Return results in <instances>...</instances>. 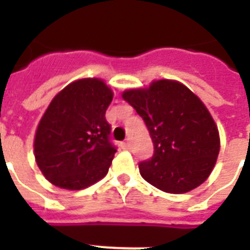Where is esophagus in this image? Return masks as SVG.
I'll list each match as a JSON object with an SVG mask.
<instances>
[{
  "label": "esophagus",
  "instance_id": "obj_1",
  "mask_svg": "<svg viewBox=\"0 0 250 250\" xmlns=\"http://www.w3.org/2000/svg\"><path fill=\"white\" fill-rule=\"evenodd\" d=\"M122 148L125 149V150H127V149L131 148V143H129V140H125V143H123V144H122Z\"/></svg>",
  "mask_w": 250,
  "mask_h": 250
}]
</instances>
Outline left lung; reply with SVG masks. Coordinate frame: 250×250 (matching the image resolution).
I'll use <instances>...</instances> for the list:
<instances>
[{"instance_id":"8db88e82","label":"left lung","mask_w":250,"mask_h":250,"mask_svg":"<svg viewBox=\"0 0 250 250\" xmlns=\"http://www.w3.org/2000/svg\"><path fill=\"white\" fill-rule=\"evenodd\" d=\"M148 127L154 154L140 162L141 176L167 193H187L209 178L221 140L204 102L176 80H154L122 93Z\"/></svg>"}]
</instances>
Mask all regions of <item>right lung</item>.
<instances>
[{
	"label": "right lung",
	"mask_w": 250,
	"mask_h": 250,
	"mask_svg": "<svg viewBox=\"0 0 250 250\" xmlns=\"http://www.w3.org/2000/svg\"><path fill=\"white\" fill-rule=\"evenodd\" d=\"M113 96L102 79L85 78L64 86L50 101L37 125L33 152L52 184L79 190L107 174L117 152L105 118Z\"/></svg>",
	"instance_id": "add662e5"
}]
</instances>
